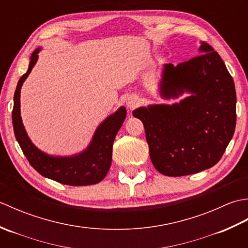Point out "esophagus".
<instances>
[{
	"instance_id": "esophagus-1",
	"label": "esophagus",
	"mask_w": 248,
	"mask_h": 248,
	"mask_svg": "<svg viewBox=\"0 0 248 248\" xmlns=\"http://www.w3.org/2000/svg\"><path fill=\"white\" fill-rule=\"evenodd\" d=\"M125 104H127V108L129 109H133L140 104V100L136 96H130L125 101Z\"/></svg>"
}]
</instances>
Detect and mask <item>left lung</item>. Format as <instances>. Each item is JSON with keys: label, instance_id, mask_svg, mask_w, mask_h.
I'll use <instances>...</instances> for the list:
<instances>
[{"label": "left lung", "instance_id": "left-lung-1", "mask_svg": "<svg viewBox=\"0 0 248 248\" xmlns=\"http://www.w3.org/2000/svg\"><path fill=\"white\" fill-rule=\"evenodd\" d=\"M200 55L177 66L165 64L159 93L163 99L189 96L180 102L133 110L144 124L152 164L162 175L180 177L211 168L234 133L236 94L217 52L207 43Z\"/></svg>", "mask_w": 248, "mask_h": 248}]
</instances>
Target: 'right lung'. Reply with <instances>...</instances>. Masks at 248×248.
I'll use <instances>...</instances> for the list:
<instances>
[{
	"instance_id": "right-lung-1",
	"label": "right lung",
	"mask_w": 248,
	"mask_h": 248,
	"mask_svg": "<svg viewBox=\"0 0 248 248\" xmlns=\"http://www.w3.org/2000/svg\"><path fill=\"white\" fill-rule=\"evenodd\" d=\"M40 50V48H37L33 52L30 59L29 69L20 78L15 92L12 117L16 140L30 164L41 176L73 186L96 184L107 176L109 170L114 140L125 119L127 109L124 107H120L114 114L108 116L94 131L87 148L80 154L56 156L37 148L26 133L21 118L20 93L26 78L36 65Z\"/></svg>"
}]
</instances>
